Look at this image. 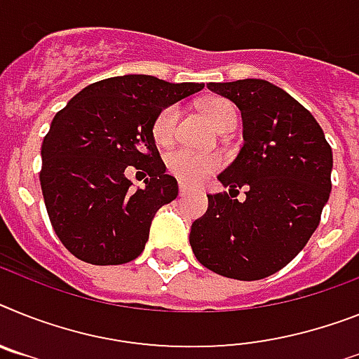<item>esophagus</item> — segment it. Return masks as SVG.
<instances>
[{
  "mask_svg": "<svg viewBox=\"0 0 359 359\" xmlns=\"http://www.w3.org/2000/svg\"><path fill=\"white\" fill-rule=\"evenodd\" d=\"M189 191V188L186 184H182V182H180L179 184V194H180V197H182V195H186Z\"/></svg>",
  "mask_w": 359,
  "mask_h": 359,
  "instance_id": "esophagus-1",
  "label": "esophagus"
}]
</instances>
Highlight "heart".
Here are the masks:
<instances>
[{
	"label": "heart",
	"instance_id": "heart-1",
	"mask_svg": "<svg viewBox=\"0 0 359 359\" xmlns=\"http://www.w3.org/2000/svg\"><path fill=\"white\" fill-rule=\"evenodd\" d=\"M203 113L206 118L215 126L219 131L226 126L237 122V113L233 105L226 100H208L203 104ZM177 122H179V105L170 104L162 107L153 120L151 133L156 144L165 146L170 144L177 133ZM221 158L213 153L191 151L188 147H177L165 155V165L171 175L186 182V184H201L221 168Z\"/></svg>",
	"mask_w": 359,
	"mask_h": 359
}]
</instances>
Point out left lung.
I'll return each mask as SVG.
<instances>
[{
  "mask_svg": "<svg viewBox=\"0 0 359 359\" xmlns=\"http://www.w3.org/2000/svg\"><path fill=\"white\" fill-rule=\"evenodd\" d=\"M208 89L239 107L245 144L219 175L230 195H208L189 245L208 270L257 281L287 266L318 228L332 189V149L312 113L281 87L248 78Z\"/></svg>",
  "mask_w": 359,
  "mask_h": 359,
  "instance_id": "left-lung-1",
  "label": "left lung"
}]
</instances>
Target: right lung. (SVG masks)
<instances>
[{
    "label": "right lung",
    "mask_w": 359,
    "mask_h": 359,
    "mask_svg": "<svg viewBox=\"0 0 359 359\" xmlns=\"http://www.w3.org/2000/svg\"><path fill=\"white\" fill-rule=\"evenodd\" d=\"M203 87L147 74L105 78L56 113L41 144L40 184L54 233L74 257L105 266L142 254L156 210L179 195L153 120ZM128 165L148 171L146 189L130 188Z\"/></svg>",
    "instance_id": "obj_1"
}]
</instances>
